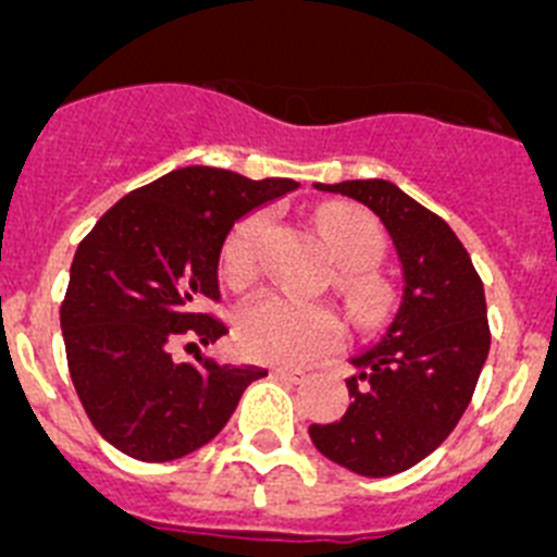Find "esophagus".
I'll use <instances>...</instances> for the list:
<instances>
[{
    "label": "esophagus",
    "mask_w": 557,
    "mask_h": 557,
    "mask_svg": "<svg viewBox=\"0 0 557 557\" xmlns=\"http://www.w3.org/2000/svg\"><path fill=\"white\" fill-rule=\"evenodd\" d=\"M272 377L274 380H283V383H305L308 374L302 369H288V366H274L272 369Z\"/></svg>",
    "instance_id": "1"
}]
</instances>
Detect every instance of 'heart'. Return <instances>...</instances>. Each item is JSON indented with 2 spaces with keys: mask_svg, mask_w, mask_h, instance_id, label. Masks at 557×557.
<instances>
[{
  "mask_svg": "<svg viewBox=\"0 0 557 557\" xmlns=\"http://www.w3.org/2000/svg\"><path fill=\"white\" fill-rule=\"evenodd\" d=\"M267 216L252 213L233 227L222 249V269L233 283H247L255 274V244ZM319 230L330 252L344 269L341 288L360 322H374L383 310V285L366 272L383 252V233L366 210L352 205H324ZM235 341L247 358L267 363H302L341 347L344 322L330 305L267 290L249 299L235 315Z\"/></svg>",
  "mask_w": 557,
  "mask_h": 557,
  "instance_id": "1",
  "label": "heart"
}]
</instances>
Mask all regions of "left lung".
I'll use <instances>...</instances> for the list:
<instances>
[{
  "label": "left lung",
  "instance_id": "obj_1",
  "mask_svg": "<svg viewBox=\"0 0 557 557\" xmlns=\"http://www.w3.org/2000/svg\"><path fill=\"white\" fill-rule=\"evenodd\" d=\"M315 188L377 213L403 267V297L377 344L352 358L347 413L310 424V438L349 472L388 478L438 449L472 403L491 347L483 280L453 227L388 180Z\"/></svg>",
  "mask_w": 557,
  "mask_h": 557
}]
</instances>
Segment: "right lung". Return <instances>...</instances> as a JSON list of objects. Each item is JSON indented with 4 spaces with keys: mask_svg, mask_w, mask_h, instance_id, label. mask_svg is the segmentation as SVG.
<instances>
[{
    "mask_svg": "<svg viewBox=\"0 0 557 557\" xmlns=\"http://www.w3.org/2000/svg\"><path fill=\"white\" fill-rule=\"evenodd\" d=\"M297 188L285 177L174 169L119 199L85 235L60 327L79 403L108 444L147 463L183 458L216 438L247 385L267 377L258 366H222L202 352L177 363L172 352L227 333L202 302L222 297L230 230Z\"/></svg>",
    "mask_w": 557,
    "mask_h": 557,
    "instance_id": "add662e5",
    "label": "right lung"
}]
</instances>
